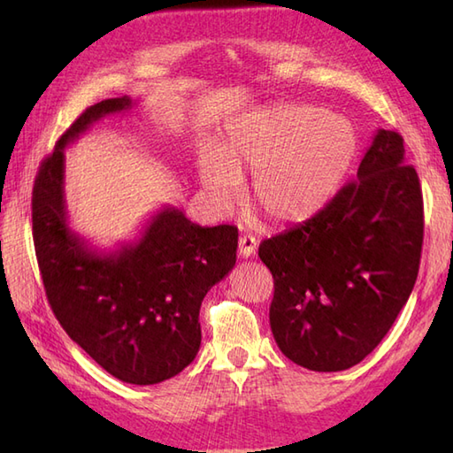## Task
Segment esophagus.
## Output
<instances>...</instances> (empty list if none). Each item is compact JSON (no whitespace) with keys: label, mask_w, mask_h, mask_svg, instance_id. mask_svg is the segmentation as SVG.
Here are the masks:
<instances>
[{"label":"esophagus","mask_w":453,"mask_h":453,"mask_svg":"<svg viewBox=\"0 0 453 453\" xmlns=\"http://www.w3.org/2000/svg\"><path fill=\"white\" fill-rule=\"evenodd\" d=\"M257 251V239L253 235H242L239 237V245H237V253L239 257L249 258L253 257Z\"/></svg>","instance_id":"esophagus-1"}]
</instances>
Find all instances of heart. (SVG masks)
<instances>
[{
  "label": "heart",
  "mask_w": 453,
  "mask_h": 453,
  "mask_svg": "<svg viewBox=\"0 0 453 453\" xmlns=\"http://www.w3.org/2000/svg\"><path fill=\"white\" fill-rule=\"evenodd\" d=\"M356 156L352 124L310 104L243 114L200 159V182L229 210L253 175L251 198L274 224H300L329 204Z\"/></svg>",
  "instance_id": "obj_1"
}]
</instances>
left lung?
Returning a JSON list of instances; mask_svg holds the SVG:
<instances>
[{"label": "left lung", "mask_w": 453, "mask_h": 453, "mask_svg": "<svg viewBox=\"0 0 453 453\" xmlns=\"http://www.w3.org/2000/svg\"><path fill=\"white\" fill-rule=\"evenodd\" d=\"M422 234V190L403 136L378 130L354 180L258 247L274 278L271 329L286 358L313 372L362 362L409 300Z\"/></svg>", "instance_id": "obj_1"}]
</instances>
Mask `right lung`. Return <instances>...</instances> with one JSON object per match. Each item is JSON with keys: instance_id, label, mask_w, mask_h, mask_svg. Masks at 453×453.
I'll list each match as a JSON object with an SVG mask.
<instances>
[{"instance_id": "right-lung-1", "label": "right lung", "mask_w": 453, "mask_h": 453, "mask_svg": "<svg viewBox=\"0 0 453 453\" xmlns=\"http://www.w3.org/2000/svg\"><path fill=\"white\" fill-rule=\"evenodd\" d=\"M132 104L130 97L93 104L56 142L35 179L33 239L48 303L70 339L117 380L153 386L195 360L200 305L235 265L237 227H202L180 210L163 208L138 242L114 253L95 251L72 232L64 148Z\"/></svg>"}]
</instances>
